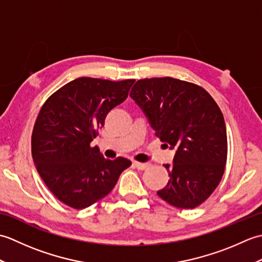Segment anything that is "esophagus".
<instances>
[{
  "mask_svg": "<svg viewBox=\"0 0 262 262\" xmlns=\"http://www.w3.org/2000/svg\"><path fill=\"white\" fill-rule=\"evenodd\" d=\"M134 166L138 170H145L147 169L148 164L147 163H140V162H134Z\"/></svg>",
  "mask_w": 262,
  "mask_h": 262,
  "instance_id": "1",
  "label": "esophagus"
}]
</instances>
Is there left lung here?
I'll return each mask as SVG.
<instances>
[{
  "mask_svg": "<svg viewBox=\"0 0 262 262\" xmlns=\"http://www.w3.org/2000/svg\"><path fill=\"white\" fill-rule=\"evenodd\" d=\"M130 98L161 142L176 149L164 164L170 180L159 196L178 208H194L219 186L225 170L227 136L223 114L209 93L173 77L135 83Z\"/></svg>",
  "mask_w": 262,
  "mask_h": 262,
  "instance_id": "8db88e82",
  "label": "left lung"
}]
</instances>
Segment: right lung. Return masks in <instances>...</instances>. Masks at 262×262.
<instances>
[{"label": "right lung", "instance_id": "obj_1", "mask_svg": "<svg viewBox=\"0 0 262 262\" xmlns=\"http://www.w3.org/2000/svg\"><path fill=\"white\" fill-rule=\"evenodd\" d=\"M134 82L79 77L43 103L31 137L33 163L49 190L70 207L86 208L107 196L132 164L104 159L90 144Z\"/></svg>", "mask_w": 262, "mask_h": 262}]
</instances>
